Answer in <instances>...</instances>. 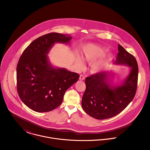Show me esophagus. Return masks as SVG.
I'll list each match as a JSON object with an SVG mask.
<instances>
[{"label":"esophagus","instance_id":"obj_1","mask_svg":"<svg viewBox=\"0 0 150 150\" xmlns=\"http://www.w3.org/2000/svg\"><path fill=\"white\" fill-rule=\"evenodd\" d=\"M79 79H80V80H81V81L84 80H85V77H84V76L83 75V74H81V75L80 76Z\"/></svg>","mask_w":150,"mask_h":150}]
</instances>
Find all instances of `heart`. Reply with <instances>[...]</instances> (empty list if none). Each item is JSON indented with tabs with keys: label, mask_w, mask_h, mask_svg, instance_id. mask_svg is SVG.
Here are the masks:
<instances>
[{
	"label": "heart",
	"mask_w": 150,
	"mask_h": 150,
	"mask_svg": "<svg viewBox=\"0 0 150 150\" xmlns=\"http://www.w3.org/2000/svg\"><path fill=\"white\" fill-rule=\"evenodd\" d=\"M107 49L100 44L88 43L82 49V55L84 59L92 62L90 66V71L92 73H98L104 70L110 61L112 55L110 53L106 54ZM79 68L84 66V61L80 57H78L76 62Z\"/></svg>",
	"instance_id": "heart-1"
}]
</instances>
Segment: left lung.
Wrapping results in <instances>:
<instances>
[{"instance_id":"left-lung-1","label":"left lung","mask_w":150,"mask_h":150,"mask_svg":"<svg viewBox=\"0 0 150 150\" xmlns=\"http://www.w3.org/2000/svg\"><path fill=\"white\" fill-rule=\"evenodd\" d=\"M114 64L130 67L128 76L120 84H113L114 73L104 71L86 79V89L82 107L91 117L105 120L115 116L128 106L137 89L138 66L135 58L120 44Z\"/></svg>"}]
</instances>
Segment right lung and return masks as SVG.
<instances>
[{"instance_id": "add662e5", "label": "right lung", "mask_w": 150, "mask_h": 150, "mask_svg": "<svg viewBox=\"0 0 150 150\" xmlns=\"http://www.w3.org/2000/svg\"><path fill=\"white\" fill-rule=\"evenodd\" d=\"M71 38L70 35L50 33L35 40L22 54L17 66V91L32 110H54L62 103L66 90L78 81L79 74L55 67L47 55L55 43L69 44Z\"/></svg>"}]
</instances>
